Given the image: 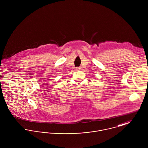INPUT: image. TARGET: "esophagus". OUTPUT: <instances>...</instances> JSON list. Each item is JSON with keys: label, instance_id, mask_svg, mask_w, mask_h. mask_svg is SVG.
<instances>
[{"label": "esophagus", "instance_id": "esophagus-1", "mask_svg": "<svg viewBox=\"0 0 148 148\" xmlns=\"http://www.w3.org/2000/svg\"><path fill=\"white\" fill-rule=\"evenodd\" d=\"M76 69H77V71H80V70H81L82 68H81V67H77Z\"/></svg>", "mask_w": 148, "mask_h": 148}]
</instances>
